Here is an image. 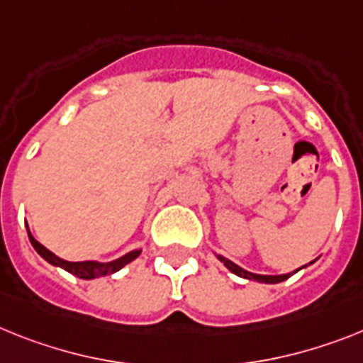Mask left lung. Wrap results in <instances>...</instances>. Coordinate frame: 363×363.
I'll use <instances>...</instances> for the list:
<instances>
[{
  "label": "left lung",
  "mask_w": 363,
  "mask_h": 363,
  "mask_svg": "<svg viewBox=\"0 0 363 363\" xmlns=\"http://www.w3.org/2000/svg\"><path fill=\"white\" fill-rule=\"evenodd\" d=\"M218 258L225 264V267H227L228 271H233L234 275H238V277H243V279H249V280H257V282H266V284H277V282H282V280L286 279H290L294 273H297L299 269H295L294 273H286V275H257V273H251V271H245L243 267L236 266L234 262L227 260L225 257H219Z\"/></svg>",
  "instance_id": "left-lung-1"
}]
</instances>
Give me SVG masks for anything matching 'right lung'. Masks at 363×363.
<instances>
[{"instance_id":"right-lung-1","label":"right lung","mask_w":363,"mask_h":363,"mask_svg":"<svg viewBox=\"0 0 363 363\" xmlns=\"http://www.w3.org/2000/svg\"><path fill=\"white\" fill-rule=\"evenodd\" d=\"M27 234H29V242H31V245L36 249V252H38V255H40L44 260H48L50 264H53V266H57V267H62V269H66L68 273H72V275L79 277V279H84V280L97 279V277H105V275H112V273L120 271L123 266H127L129 262L135 260L140 252H142V249H135V251L127 252V255H123L121 258H118V260H112V262H94V260L68 262V260H62V258H59L57 255H53V252H51L50 249H45L40 242H36V240L33 238L31 233H27Z\"/></svg>"}]
</instances>
